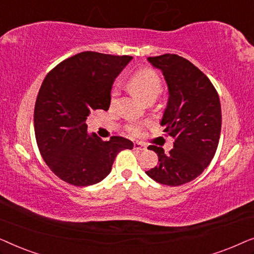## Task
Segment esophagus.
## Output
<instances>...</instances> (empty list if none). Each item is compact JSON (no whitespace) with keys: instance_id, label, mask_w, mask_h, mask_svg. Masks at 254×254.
I'll list each match as a JSON object with an SVG mask.
<instances>
[{"instance_id":"1","label":"esophagus","mask_w":254,"mask_h":254,"mask_svg":"<svg viewBox=\"0 0 254 254\" xmlns=\"http://www.w3.org/2000/svg\"><path fill=\"white\" fill-rule=\"evenodd\" d=\"M133 147H134L135 150H138V151L145 150V145H144V144H142V143H140V142H135Z\"/></svg>"}]
</instances>
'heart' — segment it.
I'll return each mask as SVG.
<instances>
[{
    "instance_id": "obj_1",
    "label": "heart",
    "mask_w": 254,
    "mask_h": 254,
    "mask_svg": "<svg viewBox=\"0 0 254 254\" xmlns=\"http://www.w3.org/2000/svg\"><path fill=\"white\" fill-rule=\"evenodd\" d=\"M128 85L131 92L142 100H148L150 98H157L162 91V82L158 75L150 68H141L130 76ZM112 102L117 96V89L112 90ZM145 124L136 123L128 127L129 134L138 136L143 133Z\"/></svg>"
}]
</instances>
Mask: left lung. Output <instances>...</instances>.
Returning a JSON list of instances; mask_svg holds the SVG:
<instances>
[{"mask_svg": "<svg viewBox=\"0 0 254 254\" xmlns=\"http://www.w3.org/2000/svg\"><path fill=\"white\" fill-rule=\"evenodd\" d=\"M163 72L169 99L161 125L173 137V148L149 145L158 164L145 173L162 185L179 186L192 182L209 165L221 135L222 113L218 93L209 78L192 62L177 54L148 58Z\"/></svg>", "mask_w": 254, "mask_h": 254, "instance_id": "1", "label": "left lung"}]
</instances>
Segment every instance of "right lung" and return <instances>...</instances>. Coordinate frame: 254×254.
Wrapping results in <instances>:
<instances>
[{"label":"right lung","instance_id":"add662e5","mask_svg":"<svg viewBox=\"0 0 254 254\" xmlns=\"http://www.w3.org/2000/svg\"><path fill=\"white\" fill-rule=\"evenodd\" d=\"M131 59L82 52L45 77L34 106V133L44 161L64 182L74 186L102 182L117 155L133 149L125 137L103 141L89 134L85 124L89 114L109 110L114 79Z\"/></svg>","mask_w":254,"mask_h":254}]
</instances>
